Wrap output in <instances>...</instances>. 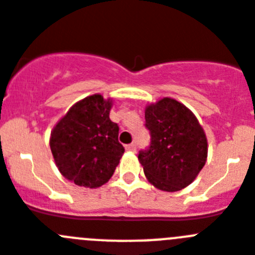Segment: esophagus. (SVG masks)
Returning a JSON list of instances; mask_svg holds the SVG:
<instances>
[{
	"label": "esophagus",
	"mask_w": 255,
	"mask_h": 255,
	"mask_svg": "<svg viewBox=\"0 0 255 255\" xmlns=\"http://www.w3.org/2000/svg\"><path fill=\"white\" fill-rule=\"evenodd\" d=\"M126 150H129V152H135L136 150V145H135L134 143L129 144V145H126Z\"/></svg>",
	"instance_id": "34e87169"
}]
</instances>
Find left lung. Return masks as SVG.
<instances>
[{
	"label": "left lung",
	"instance_id": "obj_1",
	"mask_svg": "<svg viewBox=\"0 0 255 255\" xmlns=\"http://www.w3.org/2000/svg\"><path fill=\"white\" fill-rule=\"evenodd\" d=\"M150 144L139 162L148 181L159 190L177 191L194 181L207 161L208 144L203 128L188 107L162 98L145 108Z\"/></svg>",
	"mask_w": 255,
	"mask_h": 255
}]
</instances>
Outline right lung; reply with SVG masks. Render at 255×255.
<instances>
[{"label": "right lung", "mask_w": 255, "mask_h": 255, "mask_svg": "<svg viewBox=\"0 0 255 255\" xmlns=\"http://www.w3.org/2000/svg\"><path fill=\"white\" fill-rule=\"evenodd\" d=\"M112 100L93 94L70 108L53 128L49 147L62 176L84 188L111 179L123 157L119 125L110 120Z\"/></svg>", "instance_id": "right-lung-1"}]
</instances>
